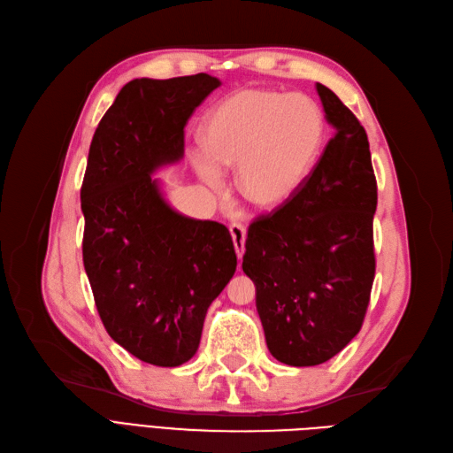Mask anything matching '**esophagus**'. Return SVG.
Segmentation results:
<instances>
[{"label": "esophagus", "instance_id": "esophagus-1", "mask_svg": "<svg viewBox=\"0 0 453 453\" xmlns=\"http://www.w3.org/2000/svg\"><path fill=\"white\" fill-rule=\"evenodd\" d=\"M228 228H230L232 242H234L236 255H238V258H242L243 251H245V228L240 223H232Z\"/></svg>", "mask_w": 453, "mask_h": 453}]
</instances>
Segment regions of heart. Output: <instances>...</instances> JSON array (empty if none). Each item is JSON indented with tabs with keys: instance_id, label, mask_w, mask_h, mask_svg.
I'll return each mask as SVG.
<instances>
[{
	"instance_id": "1",
	"label": "heart",
	"mask_w": 453,
	"mask_h": 453,
	"mask_svg": "<svg viewBox=\"0 0 453 453\" xmlns=\"http://www.w3.org/2000/svg\"><path fill=\"white\" fill-rule=\"evenodd\" d=\"M196 157L210 185L219 168L238 170V190L251 208L280 210L291 202L315 170L326 142V117L306 94L266 88L238 90L205 115Z\"/></svg>"
}]
</instances>
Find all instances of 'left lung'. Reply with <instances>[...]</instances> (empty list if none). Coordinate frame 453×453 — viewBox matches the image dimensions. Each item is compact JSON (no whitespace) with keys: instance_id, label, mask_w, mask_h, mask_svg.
<instances>
[{"instance_id":"8db88e82","label":"left lung","mask_w":453,"mask_h":453,"mask_svg":"<svg viewBox=\"0 0 453 453\" xmlns=\"http://www.w3.org/2000/svg\"><path fill=\"white\" fill-rule=\"evenodd\" d=\"M315 87L334 135L298 195L250 225L242 263L266 346L291 366L321 365L349 344L376 272L378 187L366 132L331 88Z\"/></svg>"}]
</instances>
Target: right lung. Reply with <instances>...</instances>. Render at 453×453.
I'll list each match as a JSON object with an SVG mask.
<instances>
[{
  "label": "right lung",
  "instance_id": "obj_1",
  "mask_svg": "<svg viewBox=\"0 0 453 453\" xmlns=\"http://www.w3.org/2000/svg\"><path fill=\"white\" fill-rule=\"evenodd\" d=\"M219 85L208 73L130 81L88 150L81 210L94 303L107 334L155 366L193 357L238 265L228 228L177 213L150 175L183 158L187 120Z\"/></svg>",
  "mask_w": 453,
  "mask_h": 453
}]
</instances>
